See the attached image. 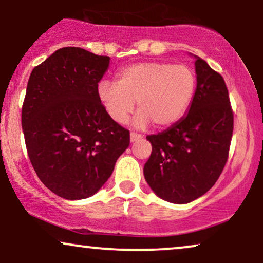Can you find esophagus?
Listing matches in <instances>:
<instances>
[{
  "label": "esophagus",
  "mask_w": 263,
  "mask_h": 263,
  "mask_svg": "<svg viewBox=\"0 0 263 263\" xmlns=\"http://www.w3.org/2000/svg\"><path fill=\"white\" fill-rule=\"evenodd\" d=\"M142 138V135H138V134H135V132H131V135H129V141L134 143V142H137L140 141Z\"/></svg>",
  "instance_id": "1"
}]
</instances>
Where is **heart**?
Returning <instances> with one entry per match:
<instances>
[{
  "label": "heart",
  "mask_w": 263,
  "mask_h": 263,
  "mask_svg": "<svg viewBox=\"0 0 263 263\" xmlns=\"http://www.w3.org/2000/svg\"><path fill=\"white\" fill-rule=\"evenodd\" d=\"M195 90L197 77L189 66L141 62L123 68L116 83L100 81L98 96L115 122L127 121L137 101V127L144 128L152 122L157 128H167L184 116Z\"/></svg>",
  "instance_id": "obj_1"
}]
</instances>
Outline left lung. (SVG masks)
<instances>
[{"mask_svg":"<svg viewBox=\"0 0 263 263\" xmlns=\"http://www.w3.org/2000/svg\"><path fill=\"white\" fill-rule=\"evenodd\" d=\"M197 90L188 114L158 135L147 136L152 153L143 168L151 189L174 204H186L209 190L224 170L234 114L222 77L195 57Z\"/></svg>","mask_w":263,"mask_h":263,"instance_id":"1","label":"left lung"}]
</instances>
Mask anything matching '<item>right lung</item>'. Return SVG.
<instances>
[{"instance_id":"add662e5","label":"right lung","mask_w":263,"mask_h":263,"mask_svg":"<svg viewBox=\"0 0 263 263\" xmlns=\"http://www.w3.org/2000/svg\"><path fill=\"white\" fill-rule=\"evenodd\" d=\"M106 55L65 47L32 70L22 106L29 161L54 194L79 200L95 194L129 146V131L99 100Z\"/></svg>"}]
</instances>
